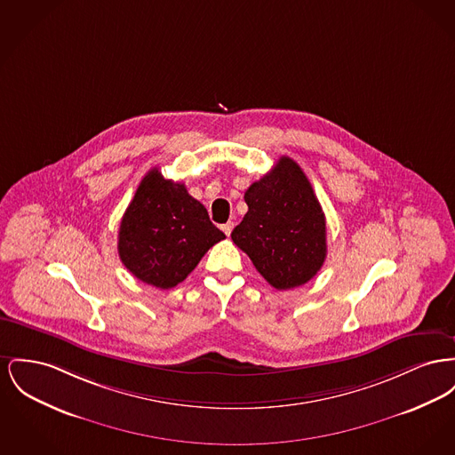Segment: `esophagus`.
Returning <instances> with one entry per match:
<instances>
[{"label":"esophagus","mask_w":455,"mask_h":455,"mask_svg":"<svg viewBox=\"0 0 455 455\" xmlns=\"http://www.w3.org/2000/svg\"><path fill=\"white\" fill-rule=\"evenodd\" d=\"M221 230H223V234H225L227 237H230V234H232V230H234V223H232V221H228V223L221 225Z\"/></svg>","instance_id":"esophagus-1"}]
</instances>
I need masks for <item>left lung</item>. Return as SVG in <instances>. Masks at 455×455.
I'll return each mask as SVG.
<instances>
[{
  "label": "left lung",
  "instance_id": "obj_1",
  "mask_svg": "<svg viewBox=\"0 0 455 455\" xmlns=\"http://www.w3.org/2000/svg\"><path fill=\"white\" fill-rule=\"evenodd\" d=\"M247 213L232 241L278 291L309 282L326 258V221L307 177L282 156L263 179L245 190Z\"/></svg>",
  "mask_w": 455,
  "mask_h": 455
}]
</instances>
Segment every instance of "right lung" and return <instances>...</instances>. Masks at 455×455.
<instances>
[{
  "label": "right lung",
  "mask_w": 455,
  "mask_h": 455,
  "mask_svg": "<svg viewBox=\"0 0 455 455\" xmlns=\"http://www.w3.org/2000/svg\"><path fill=\"white\" fill-rule=\"evenodd\" d=\"M223 239L225 234L186 186L153 168L122 218L118 254L135 278L164 291L184 282L208 249Z\"/></svg>",
  "instance_id": "obj_1"
}]
</instances>
